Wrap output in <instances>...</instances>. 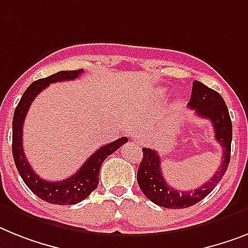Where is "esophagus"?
Here are the masks:
<instances>
[{
    "mask_svg": "<svg viewBox=\"0 0 248 248\" xmlns=\"http://www.w3.org/2000/svg\"><path fill=\"white\" fill-rule=\"evenodd\" d=\"M133 142L136 143L137 146H143L146 140H144V137L140 136V134H138V136H136L134 138H133Z\"/></svg>",
    "mask_w": 248,
    "mask_h": 248,
    "instance_id": "esophagus-1",
    "label": "esophagus"
}]
</instances>
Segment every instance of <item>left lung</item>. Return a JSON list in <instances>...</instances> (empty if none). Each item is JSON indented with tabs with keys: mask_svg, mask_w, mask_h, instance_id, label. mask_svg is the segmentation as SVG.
I'll use <instances>...</instances> for the list:
<instances>
[{
	"mask_svg": "<svg viewBox=\"0 0 248 248\" xmlns=\"http://www.w3.org/2000/svg\"><path fill=\"white\" fill-rule=\"evenodd\" d=\"M189 108L195 110L200 118L212 122L216 140L223 149L222 163L212 179L195 190L179 191L166 183L161 171V157L151 148H143V159L139 165L137 181L142 193L155 204L169 209H184L195 205L213 191L228 169L232 143V122L222 96L199 81L193 82Z\"/></svg>",
	"mask_w": 248,
	"mask_h": 248,
	"instance_id": "8db88e82",
	"label": "left lung"
}]
</instances>
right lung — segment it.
<instances>
[{
    "mask_svg": "<svg viewBox=\"0 0 248 248\" xmlns=\"http://www.w3.org/2000/svg\"><path fill=\"white\" fill-rule=\"evenodd\" d=\"M82 73L83 69L61 71V72L49 76L46 78L38 79L35 82H32L24 92L21 100L18 101L15 114H14V119H12V155H14V161H15L18 173L26 186L36 196L57 205H73L85 200L97 187L100 169L106 157H109L124 143L128 142L126 137H122L114 142L102 146L83 163L82 167L75 175L62 181H46L34 172L22 148V125H24V120L29 111V108L36 96L43 90L46 89L50 83L72 81V79L78 78V76Z\"/></svg>",
    "mask_w": 248,
    "mask_h": 248,
    "instance_id": "add662e5",
    "label": "right lung"
}]
</instances>
